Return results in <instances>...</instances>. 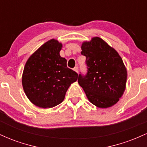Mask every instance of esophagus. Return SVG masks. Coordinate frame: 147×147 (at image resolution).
<instances>
[{"label":"esophagus","instance_id":"1","mask_svg":"<svg viewBox=\"0 0 147 147\" xmlns=\"http://www.w3.org/2000/svg\"><path fill=\"white\" fill-rule=\"evenodd\" d=\"M73 70H74V71H75L76 72H78V71H79V68H78V67H77V66L75 67V68H73Z\"/></svg>","mask_w":147,"mask_h":147}]
</instances>
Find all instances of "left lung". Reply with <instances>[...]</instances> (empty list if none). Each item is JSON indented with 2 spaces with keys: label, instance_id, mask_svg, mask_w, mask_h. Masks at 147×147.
Instances as JSON below:
<instances>
[{
  "label": "left lung",
  "instance_id": "8db88e82",
  "mask_svg": "<svg viewBox=\"0 0 147 147\" xmlns=\"http://www.w3.org/2000/svg\"><path fill=\"white\" fill-rule=\"evenodd\" d=\"M82 50L88 70L86 75H79V84L95 106L102 109L113 106L126 88L127 71L122 58L99 37L84 41Z\"/></svg>",
  "mask_w": 147,
  "mask_h": 147
}]
</instances>
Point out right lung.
<instances>
[{
  "instance_id": "add662e5",
  "label": "right lung",
  "mask_w": 147,
  "mask_h": 147,
  "mask_svg": "<svg viewBox=\"0 0 147 147\" xmlns=\"http://www.w3.org/2000/svg\"><path fill=\"white\" fill-rule=\"evenodd\" d=\"M62 44L52 39L42 45L27 61L22 76L24 92L32 104L40 108H52L65 98L77 72L67 67V60L60 56Z\"/></svg>"
}]
</instances>
